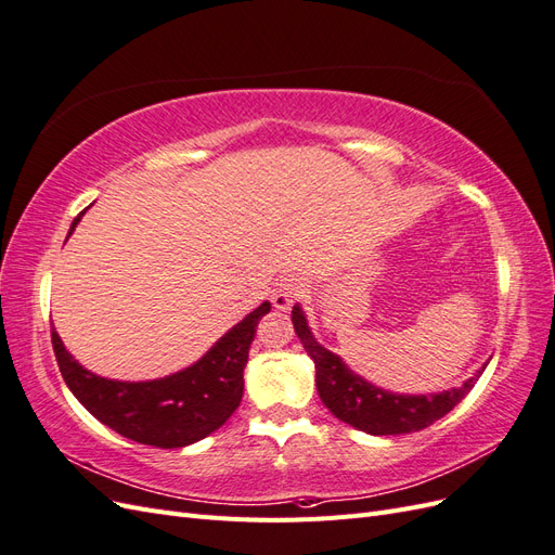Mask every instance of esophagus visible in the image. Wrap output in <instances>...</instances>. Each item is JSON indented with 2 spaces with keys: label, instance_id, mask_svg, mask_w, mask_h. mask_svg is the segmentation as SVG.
Returning <instances> with one entry per match:
<instances>
[{
  "label": "esophagus",
  "instance_id": "obj_1",
  "mask_svg": "<svg viewBox=\"0 0 555 555\" xmlns=\"http://www.w3.org/2000/svg\"><path fill=\"white\" fill-rule=\"evenodd\" d=\"M304 294H306L304 280L296 278V275H289V278H282L275 284V289L271 294V300H273V306L278 310H289Z\"/></svg>",
  "mask_w": 555,
  "mask_h": 555
}]
</instances>
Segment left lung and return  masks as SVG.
Instances as JSON below:
<instances>
[{
    "label": "left lung",
    "instance_id": "obj_1",
    "mask_svg": "<svg viewBox=\"0 0 555 555\" xmlns=\"http://www.w3.org/2000/svg\"><path fill=\"white\" fill-rule=\"evenodd\" d=\"M292 322L308 357L314 361L319 398L340 422L371 435H405L428 428L459 405L486 367L483 363L475 377L465 379L456 389L440 393L410 396L384 391L354 371H349L338 354H333V351L314 340L306 312L298 304L292 310Z\"/></svg>",
    "mask_w": 555,
    "mask_h": 555
}]
</instances>
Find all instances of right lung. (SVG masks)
<instances>
[{"instance_id": "1", "label": "right lung", "mask_w": 555, "mask_h": 555, "mask_svg": "<svg viewBox=\"0 0 555 555\" xmlns=\"http://www.w3.org/2000/svg\"><path fill=\"white\" fill-rule=\"evenodd\" d=\"M82 215L86 210L72 222L69 236ZM268 312L271 304L263 300L196 363L169 377L147 382L99 377L66 351L57 331L50 335L66 386L94 418L127 440L178 449L208 438L241 405L249 345L255 340L259 319Z\"/></svg>"}]
</instances>
